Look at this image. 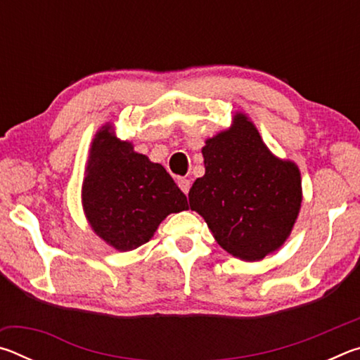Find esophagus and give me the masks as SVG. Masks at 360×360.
Masks as SVG:
<instances>
[{
	"mask_svg": "<svg viewBox=\"0 0 360 360\" xmlns=\"http://www.w3.org/2000/svg\"><path fill=\"white\" fill-rule=\"evenodd\" d=\"M178 186H179L181 191L187 195L188 191H191L192 182H191V179H187V178H179V179H178Z\"/></svg>",
	"mask_w": 360,
	"mask_h": 360,
	"instance_id": "34e87169",
	"label": "esophagus"
}]
</instances>
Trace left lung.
<instances>
[{
	"instance_id": "1",
	"label": "left lung",
	"mask_w": 360,
	"mask_h": 360,
	"mask_svg": "<svg viewBox=\"0 0 360 360\" xmlns=\"http://www.w3.org/2000/svg\"><path fill=\"white\" fill-rule=\"evenodd\" d=\"M205 174L188 192L217 245L245 262H259L289 238L302 208V176L292 160L266 148L252 120L235 112L227 130L202 148Z\"/></svg>"
}]
</instances>
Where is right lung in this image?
I'll list each match as a JSON object with an SVG mask.
<instances>
[{
    "label": "right lung",
    "mask_w": 360,
    "mask_h": 360,
    "mask_svg": "<svg viewBox=\"0 0 360 360\" xmlns=\"http://www.w3.org/2000/svg\"><path fill=\"white\" fill-rule=\"evenodd\" d=\"M81 202L92 230L120 252L148 243L168 214L188 210L167 169L115 136L109 122L90 146Z\"/></svg>",
    "instance_id": "right-lung-1"
}]
</instances>
